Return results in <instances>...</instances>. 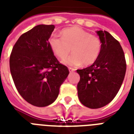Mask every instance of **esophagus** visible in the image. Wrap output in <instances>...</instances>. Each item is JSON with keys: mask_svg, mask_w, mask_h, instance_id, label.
<instances>
[{"mask_svg": "<svg viewBox=\"0 0 134 134\" xmlns=\"http://www.w3.org/2000/svg\"><path fill=\"white\" fill-rule=\"evenodd\" d=\"M74 70H75V69H74V68H72V67H69V72H72V71H74Z\"/></svg>", "mask_w": 134, "mask_h": 134, "instance_id": "1", "label": "esophagus"}]
</instances>
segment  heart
<instances>
[{"label":"heart","mask_w":134,"mask_h":134,"mask_svg":"<svg viewBox=\"0 0 134 134\" xmlns=\"http://www.w3.org/2000/svg\"><path fill=\"white\" fill-rule=\"evenodd\" d=\"M48 44L56 56L63 59L71 51L73 53L63 63L71 66H90L95 63L102 51V41L97 35L90 34L79 26H72L61 31V37L52 35Z\"/></svg>","instance_id":"obj_1"}]
</instances>
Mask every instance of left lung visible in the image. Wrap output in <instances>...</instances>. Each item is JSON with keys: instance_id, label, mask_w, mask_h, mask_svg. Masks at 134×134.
I'll return each mask as SVG.
<instances>
[{"instance_id": "left-lung-1", "label": "left lung", "mask_w": 134, "mask_h": 134, "mask_svg": "<svg viewBox=\"0 0 134 134\" xmlns=\"http://www.w3.org/2000/svg\"><path fill=\"white\" fill-rule=\"evenodd\" d=\"M102 41V51L95 63L77 69L80 81L78 96L90 108H99L112 101L125 79L127 63L120 44L107 31L97 32Z\"/></svg>"}]
</instances>
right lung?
I'll list each match as a JSON object with an SVG mask.
<instances>
[{
    "mask_svg": "<svg viewBox=\"0 0 134 134\" xmlns=\"http://www.w3.org/2000/svg\"><path fill=\"white\" fill-rule=\"evenodd\" d=\"M53 25H38L21 35L14 45L9 68L16 88L29 104L44 107L56 99L69 71L48 44Z\"/></svg>",
    "mask_w": 134,
    "mask_h": 134,
    "instance_id": "obj_1",
    "label": "right lung"
}]
</instances>
